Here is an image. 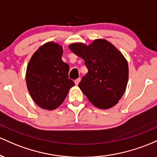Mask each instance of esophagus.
<instances>
[{
  "instance_id": "obj_1",
  "label": "esophagus",
  "mask_w": 157,
  "mask_h": 157,
  "mask_svg": "<svg viewBox=\"0 0 157 157\" xmlns=\"http://www.w3.org/2000/svg\"><path fill=\"white\" fill-rule=\"evenodd\" d=\"M80 81H81V78H78V79H76V80H75V85H78V84H79V82H80Z\"/></svg>"
}]
</instances>
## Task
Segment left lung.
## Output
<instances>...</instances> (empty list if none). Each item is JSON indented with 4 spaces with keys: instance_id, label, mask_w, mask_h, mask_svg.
Listing matches in <instances>:
<instances>
[{
    "instance_id": "8db88e82",
    "label": "left lung",
    "mask_w": 157,
    "mask_h": 157,
    "mask_svg": "<svg viewBox=\"0 0 157 157\" xmlns=\"http://www.w3.org/2000/svg\"><path fill=\"white\" fill-rule=\"evenodd\" d=\"M69 48L84 59L88 72L78 87L95 107L115 106L125 92L128 64L122 53L105 39H95L90 44L73 43Z\"/></svg>"
}]
</instances>
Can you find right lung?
Masks as SVG:
<instances>
[{
  "label": "right lung",
  "mask_w": 157,
  "mask_h": 157,
  "mask_svg": "<svg viewBox=\"0 0 157 157\" xmlns=\"http://www.w3.org/2000/svg\"><path fill=\"white\" fill-rule=\"evenodd\" d=\"M62 54V46L47 42L34 52L26 67L28 91L35 103L44 110L58 108L75 85L68 78L70 67L61 59Z\"/></svg>",
  "instance_id": "right-lung-1"
}]
</instances>
